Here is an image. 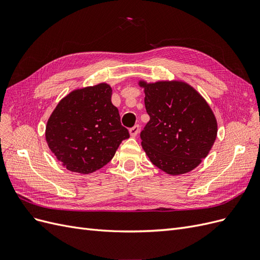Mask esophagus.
Listing matches in <instances>:
<instances>
[{"label": "esophagus", "instance_id": "esophagus-1", "mask_svg": "<svg viewBox=\"0 0 260 260\" xmlns=\"http://www.w3.org/2000/svg\"><path fill=\"white\" fill-rule=\"evenodd\" d=\"M139 130H140V127H139L138 124H136L135 127H132V128L129 130V132H130V136H131L132 138L137 137V136H138V133H139Z\"/></svg>", "mask_w": 260, "mask_h": 260}]
</instances>
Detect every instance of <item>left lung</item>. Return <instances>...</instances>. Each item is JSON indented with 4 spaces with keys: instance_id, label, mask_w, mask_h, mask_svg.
Wrapping results in <instances>:
<instances>
[{
    "instance_id": "left-lung-1",
    "label": "left lung",
    "mask_w": 260,
    "mask_h": 260,
    "mask_svg": "<svg viewBox=\"0 0 260 260\" xmlns=\"http://www.w3.org/2000/svg\"><path fill=\"white\" fill-rule=\"evenodd\" d=\"M138 83L144 89L149 115L141 132L145 154L170 176L190 172L208 155L217 138V119L210 106L184 81Z\"/></svg>"
}]
</instances>
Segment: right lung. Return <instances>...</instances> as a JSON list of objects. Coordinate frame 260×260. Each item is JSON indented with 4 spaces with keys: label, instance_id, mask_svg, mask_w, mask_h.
Wrapping results in <instances>:
<instances>
[{
    "label": "right lung",
    "instance_id": "right-lung-1",
    "mask_svg": "<svg viewBox=\"0 0 260 260\" xmlns=\"http://www.w3.org/2000/svg\"><path fill=\"white\" fill-rule=\"evenodd\" d=\"M112 86L102 82L62 98L46 122L45 140L67 170L89 175L112 160L129 132L112 103Z\"/></svg>",
    "mask_w": 260,
    "mask_h": 260
}]
</instances>
